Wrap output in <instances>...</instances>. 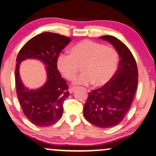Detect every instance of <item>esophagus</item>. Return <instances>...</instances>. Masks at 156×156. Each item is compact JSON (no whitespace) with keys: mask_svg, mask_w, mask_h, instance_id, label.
I'll use <instances>...</instances> for the list:
<instances>
[{"mask_svg":"<svg viewBox=\"0 0 156 156\" xmlns=\"http://www.w3.org/2000/svg\"><path fill=\"white\" fill-rule=\"evenodd\" d=\"M76 88V87H71V88H69V93H73L75 91Z\"/></svg>","mask_w":156,"mask_h":156,"instance_id":"1","label":"esophagus"}]
</instances>
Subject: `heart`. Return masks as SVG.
<instances>
[{"instance_id": "1", "label": "heart", "mask_w": 156, "mask_h": 156, "mask_svg": "<svg viewBox=\"0 0 156 156\" xmlns=\"http://www.w3.org/2000/svg\"><path fill=\"white\" fill-rule=\"evenodd\" d=\"M118 64L119 55L115 49L89 39L74 44L70 55L60 54L56 61L57 68L64 78L73 80L81 67L83 73L75 83H93L97 87H104L112 80Z\"/></svg>"}]
</instances>
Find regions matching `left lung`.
I'll return each instance as SVG.
<instances>
[{
  "mask_svg": "<svg viewBox=\"0 0 156 156\" xmlns=\"http://www.w3.org/2000/svg\"><path fill=\"white\" fill-rule=\"evenodd\" d=\"M100 38L114 46L119 56L117 70L108 84L89 93L83 116L91 124L108 128L119 124L129 110L138 83V69L133 54L113 36Z\"/></svg>",
  "mask_w": 156,
  "mask_h": 156,
  "instance_id": "left-lung-1",
  "label": "left lung"
}]
</instances>
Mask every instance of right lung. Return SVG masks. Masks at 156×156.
Masks as SVG:
<instances>
[{
    "label": "right lung",
    "instance_id": "obj_1",
    "mask_svg": "<svg viewBox=\"0 0 156 156\" xmlns=\"http://www.w3.org/2000/svg\"><path fill=\"white\" fill-rule=\"evenodd\" d=\"M70 42L69 37L44 32L28 40L17 55L15 69L17 98L25 116L37 126L55 124L63 114V103L69 93L67 81L57 69L56 61L62 50ZM27 58L40 60L46 66L47 81L37 90L26 88L19 76V64Z\"/></svg>",
    "mask_w": 156,
    "mask_h": 156
}]
</instances>
